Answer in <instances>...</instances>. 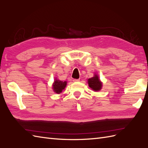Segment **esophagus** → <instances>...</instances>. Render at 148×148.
Segmentation results:
<instances>
[{"label": "esophagus", "mask_w": 148, "mask_h": 148, "mask_svg": "<svg viewBox=\"0 0 148 148\" xmlns=\"http://www.w3.org/2000/svg\"><path fill=\"white\" fill-rule=\"evenodd\" d=\"M73 81L74 82H79V81H80V79H73Z\"/></svg>", "instance_id": "1"}]
</instances>
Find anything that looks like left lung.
<instances>
[{
    "mask_svg": "<svg viewBox=\"0 0 148 148\" xmlns=\"http://www.w3.org/2000/svg\"><path fill=\"white\" fill-rule=\"evenodd\" d=\"M89 87L95 92H99L102 88V82L100 81L99 75L94 73V76L88 79Z\"/></svg>",
    "mask_w": 148,
    "mask_h": 148,
    "instance_id": "left-lung-1",
    "label": "left lung"
}]
</instances>
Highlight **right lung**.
I'll return each mask as SVG.
<instances>
[{
	"label": "right lung",
	"instance_id": "add662e5",
	"mask_svg": "<svg viewBox=\"0 0 148 148\" xmlns=\"http://www.w3.org/2000/svg\"><path fill=\"white\" fill-rule=\"evenodd\" d=\"M66 85H67L66 81L63 82V81H61L57 78H55V80H54V82L52 85L53 92L56 93H58V94H60V93H61L63 92V90H64Z\"/></svg>",
	"mask_w": 148,
	"mask_h": 148
}]
</instances>
